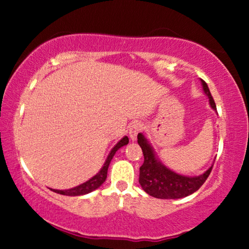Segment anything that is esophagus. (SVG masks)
<instances>
[{
	"label": "esophagus",
	"instance_id": "obj_1",
	"mask_svg": "<svg viewBox=\"0 0 249 249\" xmlns=\"http://www.w3.org/2000/svg\"><path fill=\"white\" fill-rule=\"evenodd\" d=\"M142 129V122H139V121L134 122V124L130 125V128H129V136H130V139H132V141H136V139H137V136L141 134Z\"/></svg>",
	"mask_w": 249,
	"mask_h": 249
}]
</instances>
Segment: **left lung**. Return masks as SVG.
<instances>
[{"label": "left lung", "mask_w": 249, "mask_h": 249, "mask_svg": "<svg viewBox=\"0 0 249 249\" xmlns=\"http://www.w3.org/2000/svg\"><path fill=\"white\" fill-rule=\"evenodd\" d=\"M202 85L204 91L210 98L211 107L213 110H216L215 102L211 95L209 86L203 79ZM137 138L138 144L144 154V163L139 168V183L148 195L155 198L176 199L192 195L202 187L212 171V166H211L205 173L198 177L180 176L156 160L154 151L146 141L144 135L139 134Z\"/></svg>", "instance_id": "left-lung-1"}]
</instances>
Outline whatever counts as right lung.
Listing matches in <instances>:
<instances>
[{"instance_id":"add662e5","label":"right lung","mask_w":249,"mask_h":249,"mask_svg":"<svg viewBox=\"0 0 249 249\" xmlns=\"http://www.w3.org/2000/svg\"><path fill=\"white\" fill-rule=\"evenodd\" d=\"M128 142H129V138L127 137V136H124V137L122 138L113 148H112L111 153L107 156V161H105V163H104L103 168L101 169V171L98 172L96 176H94L93 178L88 180V181L81 183V185L77 186V187H73V188H71V189H67V190L53 189V192L61 194V195H66V196H80V195H85V194H88V193L93 192V190H95V189H97L98 187H100L102 183L105 181V179H107L108 165H110V162H111L112 158L114 156L115 152H117L120 147H122V146L127 145Z\"/></svg>"}]
</instances>
